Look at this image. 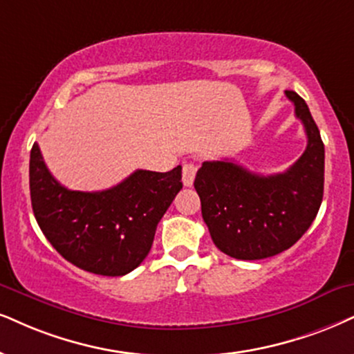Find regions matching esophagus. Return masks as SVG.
Here are the masks:
<instances>
[{"label":"esophagus","instance_id":"esophagus-1","mask_svg":"<svg viewBox=\"0 0 354 354\" xmlns=\"http://www.w3.org/2000/svg\"><path fill=\"white\" fill-rule=\"evenodd\" d=\"M195 174H197V164H195V162H184V165H182V180H184L185 187L194 185Z\"/></svg>","mask_w":354,"mask_h":354}]
</instances>
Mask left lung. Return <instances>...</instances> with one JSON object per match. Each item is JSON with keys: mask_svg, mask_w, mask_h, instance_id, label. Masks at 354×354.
I'll use <instances>...</instances> for the list:
<instances>
[{"mask_svg": "<svg viewBox=\"0 0 354 354\" xmlns=\"http://www.w3.org/2000/svg\"><path fill=\"white\" fill-rule=\"evenodd\" d=\"M307 134V149L286 172L259 176L233 160H207L195 177L215 246L254 261L289 250L315 220L324 198L325 147L307 103L286 90Z\"/></svg>", "mask_w": 354, "mask_h": 354, "instance_id": "obj_1", "label": "left lung"}]
</instances>
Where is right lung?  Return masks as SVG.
I'll list each match as a JSON object with an SVG mask.
<instances>
[{
	"label": "right lung",
	"instance_id": "add662e5",
	"mask_svg": "<svg viewBox=\"0 0 354 354\" xmlns=\"http://www.w3.org/2000/svg\"><path fill=\"white\" fill-rule=\"evenodd\" d=\"M30 203L39 228L60 256L100 276H124L149 254L157 223L182 189V167L136 170L102 192L68 190L52 177L34 142Z\"/></svg>",
	"mask_w": 354,
	"mask_h": 354
}]
</instances>
